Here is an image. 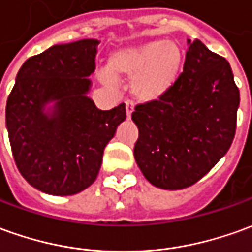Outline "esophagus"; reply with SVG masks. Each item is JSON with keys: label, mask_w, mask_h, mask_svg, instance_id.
Returning <instances> with one entry per match:
<instances>
[{"label": "esophagus", "mask_w": 252, "mask_h": 252, "mask_svg": "<svg viewBox=\"0 0 252 252\" xmlns=\"http://www.w3.org/2000/svg\"><path fill=\"white\" fill-rule=\"evenodd\" d=\"M134 111V108H133V104L129 103V101H126V116H127V119H130L131 118V112Z\"/></svg>", "instance_id": "1"}]
</instances>
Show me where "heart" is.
<instances>
[{"label":"heart","instance_id":"b5f03b06","mask_svg":"<svg viewBox=\"0 0 252 252\" xmlns=\"http://www.w3.org/2000/svg\"><path fill=\"white\" fill-rule=\"evenodd\" d=\"M181 49L173 41L151 39L112 52L108 70L115 78L131 79V94L141 103H155L174 88L181 70ZM104 82H112L109 74Z\"/></svg>","mask_w":252,"mask_h":252}]
</instances>
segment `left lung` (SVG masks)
I'll list each match as a JSON object with an SVG mask.
<instances>
[{"instance_id":"8db88e82","label":"left lung","mask_w":252,"mask_h":252,"mask_svg":"<svg viewBox=\"0 0 252 252\" xmlns=\"http://www.w3.org/2000/svg\"><path fill=\"white\" fill-rule=\"evenodd\" d=\"M240 93L230 65L199 39L190 42L182 74L162 100L137 105L134 159L156 188H188L232 145Z\"/></svg>"}]
</instances>
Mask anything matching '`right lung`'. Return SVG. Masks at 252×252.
<instances>
[{
  "label": "right lung",
  "mask_w": 252,
  "mask_h": 252,
  "mask_svg": "<svg viewBox=\"0 0 252 252\" xmlns=\"http://www.w3.org/2000/svg\"><path fill=\"white\" fill-rule=\"evenodd\" d=\"M97 39L53 45L27 59L6 101V130L24 180L71 196L96 181L105 145L126 119L125 104L101 111L88 96Z\"/></svg>",
  "instance_id": "obj_1"
}]
</instances>
